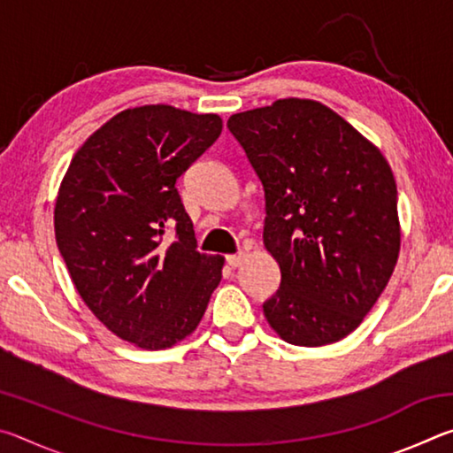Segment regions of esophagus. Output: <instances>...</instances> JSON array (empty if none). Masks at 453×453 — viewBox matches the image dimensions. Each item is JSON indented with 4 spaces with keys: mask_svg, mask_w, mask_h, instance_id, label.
I'll return each instance as SVG.
<instances>
[{
    "mask_svg": "<svg viewBox=\"0 0 453 453\" xmlns=\"http://www.w3.org/2000/svg\"><path fill=\"white\" fill-rule=\"evenodd\" d=\"M243 257H245L243 251H240V254H234V256H227V264L232 267H240L242 262H243Z\"/></svg>",
    "mask_w": 453,
    "mask_h": 453,
    "instance_id": "esophagus-1",
    "label": "esophagus"
}]
</instances>
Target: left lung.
<instances>
[{
    "label": "left lung",
    "mask_w": 453,
    "mask_h": 453,
    "mask_svg": "<svg viewBox=\"0 0 453 453\" xmlns=\"http://www.w3.org/2000/svg\"><path fill=\"white\" fill-rule=\"evenodd\" d=\"M227 127L264 186V243L281 272L264 303L267 324L294 346L340 342L378 302L400 254L392 167L313 99L234 113Z\"/></svg>",
    "instance_id": "1"
}]
</instances>
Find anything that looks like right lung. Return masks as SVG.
<instances>
[{"label": "right lung", "instance_id": "1", "mask_svg": "<svg viewBox=\"0 0 453 453\" xmlns=\"http://www.w3.org/2000/svg\"><path fill=\"white\" fill-rule=\"evenodd\" d=\"M219 134L216 113L132 107L88 137L59 186L53 226L73 286L110 332L137 348L188 337L221 280L224 257L199 254L175 188Z\"/></svg>", "mask_w": 453, "mask_h": 453}]
</instances>
